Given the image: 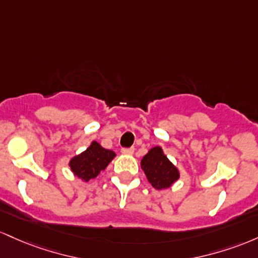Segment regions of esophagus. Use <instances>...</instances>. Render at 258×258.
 <instances>
[{"instance_id": "esophagus-1", "label": "esophagus", "mask_w": 258, "mask_h": 258, "mask_svg": "<svg viewBox=\"0 0 258 258\" xmlns=\"http://www.w3.org/2000/svg\"><path fill=\"white\" fill-rule=\"evenodd\" d=\"M121 153H123V155H133V153H134V149H133V147H129V149H121Z\"/></svg>"}]
</instances>
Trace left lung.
<instances>
[{
	"label": "left lung",
	"instance_id": "8db88e82",
	"mask_svg": "<svg viewBox=\"0 0 258 258\" xmlns=\"http://www.w3.org/2000/svg\"><path fill=\"white\" fill-rule=\"evenodd\" d=\"M141 168L150 184L157 190L168 189L180 176L178 168L168 160L160 146L152 147L144 156L141 160Z\"/></svg>",
	"mask_w": 258,
	"mask_h": 258
}]
</instances>
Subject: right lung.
Listing matches in <instances>:
<instances>
[{"label": "right lung", "mask_w": 258, "mask_h": 258, "mask_svg": "<svg viewBox=\"0 0 258 258\" xmlns=\"http://www.w3.org/2000/svg\"><path fill=\"white\" fill-rule=\"evenodd\" d=\"M114 157L115 153L112 150L103 149L96 141H92L85 151L72 158L69 167L74 175L84 181H89L96 178L101 170H105Z\"/></svg>", "instance_id": "obj_1"}]
</instances>
